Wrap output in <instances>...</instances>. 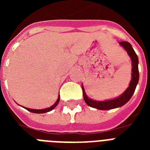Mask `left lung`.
Wrapping results in <instances>:
<instances>
[{
  "instance_id": "obj_1",
  "label": "left lung",
  "mask_w": 150,
  "mask_h": 150,
  "mask_svg": "<svg viewBox=\"0 0 150 150\" xmlns=\"http://www.w3.org/2000/svg\"><path fill=\"white\" fill-rule=\"evenodd\" d=\"M119 44L127 51L128 56L130 57L131 61H132V79H131L130 84L128 86L125 91L119 96L117 98L112 99V100H104V101H99L95 100L88 97L85 92L83 88V85L82 86V93H83V98L85 102L86 103L87 105L89 107H93L96 109L106 110H111L117 107H122L126 103L128 102L132 96L133 93H135V88L137 86L139 79V58H138L137 54H135V50L132 48L130 43L124 41V42H119Z\"/></svg>"
}]
</instances>
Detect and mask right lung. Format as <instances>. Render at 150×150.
<instances>
[{
	"label": "right lung",
	"mask_w": 150,
	"mask_h": 150,
	"mask_svg": "<svg viewBox=\"0 0 150 150\" xmlns=\"http://www.w3.org/2000/svg\"><path fill=\"white\" fill-rule=\"evenodd\" d=\"M59 101H60V95L57 97V100L55 103H54V105H52L50 107H47V108H45V109L42 110H36V109H30V108H28V107H25V109H26L27 110H29V112H32V113H35V114H43V113H47V112H49L50 110H52L53 109H54L55 107L57 106Z\"/></svg>",
	"instance_id": "right-lung-1"
}]
</instances>
